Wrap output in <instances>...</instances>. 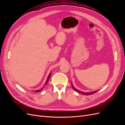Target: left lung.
Listing matches in <instances>:
<instances>
[{
	"mask_svg": "<svg viewBox=\"0 0 125 125\" xmlns=\"http://www.w3.org/2000/svg\"><path fill=\"white\" fill-rule=\"evenodd\" d=\"M72 87H73V89L74 90H75V91H77V92H79V93H81V94H84V95H91V94H94V93H95V92H96L97 91H98V90H97V91H93V92H86V93H85V92H81V91H79V90H77V89H75V88H74V87L73 85V84H72Z\"/></svg>",
	"mask_w": 125,
	"mask_h": 125,
	"instance_id": "left-lung-1",
	"label": "left lung"
}]
</instances>
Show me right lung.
<instances>
[{"mask_svg": "<svg viewBox=\"0 0 125 125\" xmlns=\"http://www.w3.org/2000/svg\"><path fill=\"white\" fill-rule=\"evenodd\" d=\"M51 73L49 74V75L48 76V78H47V81H46V83H45V84H47V82H48V80H49V79H50V76H51ZM44 88V87H43V88H42V89H41L40 90H37V91H35L34 92H40V91H41V90H42V89H43Z\"/></svg>", "mask_w": 125, "mask_h": 125, "instance_id": "right-lung-1", "label": "right lung"}]
</instances>
